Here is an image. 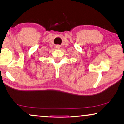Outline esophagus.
Returning <instances> with one entry per match:
<instances>
[{"instance_id":"esophagus-1","label":"esophagus","mask_w":124,"mask_h":124,"mask_svg":"<svg viewBox=\"0 0 124 124\" xmlns=\"http://www.w3.org/2000/svg\"><path fill=\"white\" fill-rule=\"evenodd\" d=\"M56 47L57 48L59 49L60 47V45H56Z\"/></svg>"}]
</instances>
